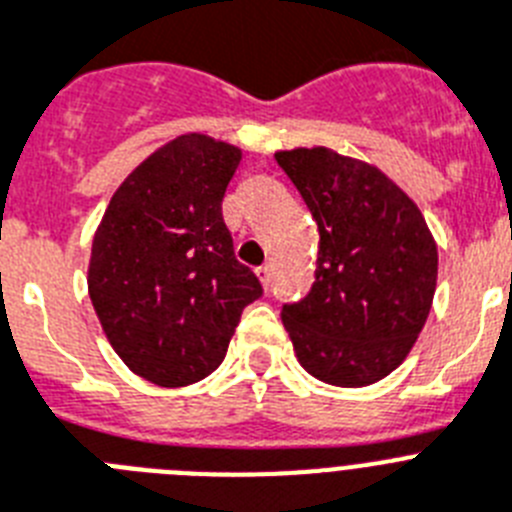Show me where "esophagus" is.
Returning a JSON list of instances; mask_svg holds the SVG:
<instances>
[{"label": "esophagus", "mask_w": 512, "mask_h": 512, "mask_svg": "<svg viewBox=\"0 0 512 512\" xmlns=\"http://www.w3.org/2000/svg\"><path fill=\"white\" fill-rule=\"evenodd\" d=\"M257 276H260L265 289H270V283H273V268H270V265H263V268H257Z\"/></svg>", "instance_id": "esophagus-1"}]
</instances>
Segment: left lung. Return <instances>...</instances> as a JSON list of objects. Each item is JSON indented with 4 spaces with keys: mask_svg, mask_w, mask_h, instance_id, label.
<instances>
[{
    "mask_svg": "<svg viewBox=\"0 0 512 512\" xmlns=\"http://www.w3.org/2000/svg\"><path fill=\"white\" fill-rule=\"evenodd\" d=\"M276 161L320 231L315 283L283 304L296 359L317 380L362 388L409 356L437 286V244L406 192L380 169L330 148Z\"/></svg>",
    "mask_w": 512,
    "mask_h": 512,
    "instance_id": "1",
    "label": "left lung"
}]
</instances>
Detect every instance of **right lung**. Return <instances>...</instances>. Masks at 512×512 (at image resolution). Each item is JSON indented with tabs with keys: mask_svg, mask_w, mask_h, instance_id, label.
<instances>
[{
	"mask_svg": "<svg viewBox=\"0 0 512 512\" xmlns=\"http://www.w3.org/2000/svg\"><path fill=\"white\" fill-rule=\"evenodd\" d=\"M242 150L182 135L122 182L93 236L88 294L122 362L163 388L223 362L263 286L234 257L221 213Z\"/></svg>",
	"mask_w": 512,
	"mask_h": 512,
	"instance_id": "1",
	"label": "right lung"
}]
</instances>
